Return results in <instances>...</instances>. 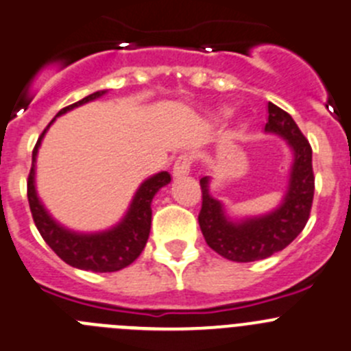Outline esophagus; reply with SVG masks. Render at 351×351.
<instances>
[{
	"mask_svg": "<svg viewBox=\"0 0 351 351\" xmlns=\"http://www.w3.org/2000/svg\"><path fill=\"white\" fill-rule=\"evenodd\" d=\"M192 165H194V157H192L191 154H182V156L176 157L175 165H173V175H175L176 178L189 175L192 169Z\"/></svg>",
	"mask_w": 351,
	"mask_h": 351,
	"instance_id": "obj_1",
	"label": "esophagus"
}]
</instances>
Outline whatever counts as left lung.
Here are the masks:
<instances>
[{"mask_svg":"<svg viewBox=\"0 0 351 351\" xmlns=\"http://www.w3.org/2000/svg\"><path fill=\"white\" fill-rule=\"evenodd\" d=\"M265 131L287 140L294 150L289 189L282 206L270 215L234 223L225 216L223 206L209 195L208 176L201 178L202 206L199 227L213 251L230 261L247 263L263 260L291 244L310 218L315 192L312 168V147L293 117L268 101V123Z\"/></svg>","mask_w":351,"mask_h":351,"instance_id":"1","label":"left lung"}]
</instances>
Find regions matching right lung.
<instances>
[{
    "instance_id": "add662e5",
    "label": "right lung",
    "mask_w": 351,
    "mask_h": 351,
    "mask_svg": "<svg viewBox=\"0 0 351 351\" xmlns=\"http://www.w3.org/2000/svg\"><path fill=\"white\" fill-rule=\"evenodd\" d=\"M104 93L106 91H95V93L84 97L83 100L64 107L57 116L65 114L67 110L74 109L77 106H83L86 101L95 100V98L101 97ZM50 124L45 128V131L36 142L34 150H32V168L29 171L27 178L29 208H31L32 220H34L39 234L55 251V254L71 267L91 271H117L121 268L128 267L140 256V253L145 247L147 239H149L150 234V221H152L150 204H152L154 195L157 194L160 186L168 185L171 182V176H169L168 171H162L157 173L152 178L145 180L136 191L124 220L117 227H114L112 230L100 232V234H76V232L65 230L57 221L51 220V216L48 215L47 209L43 208L34 186L36 154H38L39 143H41V138L45 136Z\"/></svg>"
}]
</instances>
